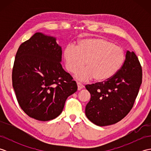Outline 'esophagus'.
<instances>
[{"mask_svg":"<svg viewBox=\"0 0 151 151\" xmlns=\"http://www.w3.org/2000/svg\"><path fill=\"white\" fill-rule=\"evenodd\" d=\"M77 86H78V90H81V89H82L83 88H84V86H83L81 83L80 82H77Z\"/></svg>","mask_w":151,"mask_h":151,"instance_id":"1","label":"esophagus"}]
</instances>
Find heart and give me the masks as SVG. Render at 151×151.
Here are the masks:
<instances>
[{"instance_id": "1", "label": "heart", "mask_w": 151, "mask_h": 151, "mask_svg": "<svg viewBox=\"0 0 151 151\" xmlns=\"http://www.w3.org/2000/svg\"><path fill=\"white\" fill-rule=\"evenodd\" d=\"M63 58L67 70L71 73H76L86 65V68L75 76L78 81L88 82L94 78L97 82H104L120 70L124 62L125 53L123 48L110 41L88 38L80 41L76 49L66 47Z\"/></svg>"}]
</instances>
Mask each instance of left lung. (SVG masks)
Masks as SVG:
<instances>
[{"instance_id": "8db88e82", "label": "left lung", "mask_w": 151, "mask_h": 151, "mask_svg": "<svg viewBox=\"0 0 151 151\" xmlns=\"http://www.w3.org/2000/svg\"><path fill=\"white\" fill-rule=\"evenodd\" d=\"M142 82V66L133 51L128 50L120 70L104 82L86 85L91 99L86 106V117L100 127L120 121L129 113Z\"/></svg>"}]
</instances>
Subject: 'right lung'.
Listing matches in <instances>:
<instances>
[{
  "mask_svg": "<svg viewBox=\"0 0 151 151\" xmlns=\"http://www.w3.org/2000/svg\"><path fill=\"white\" fill-rule=\"evenodd\" d=\"M62 50L56 37L36 32L16 53L12 84L18 103L28 116L47 121L62 113L77 85L61 65Z\"/></svg>",
  "mask_w": 151,
  "mask_h": 151,
  "instance_id": "add662e5",
  "label": "right lung"
}]
</instances>
